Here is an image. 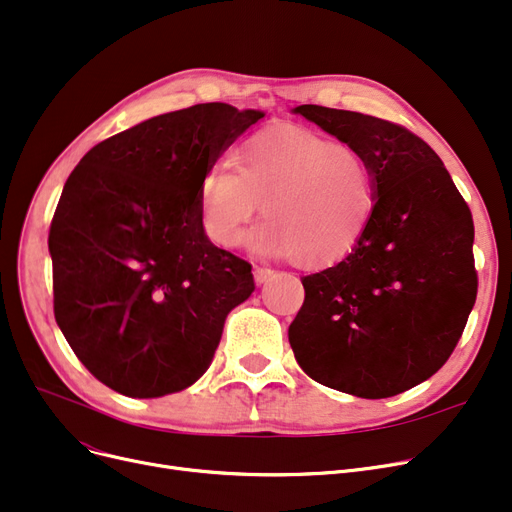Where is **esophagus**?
<instances>
[{
  "label": "esophagus",
  "mask_w": 512,
  "mask_h": 512,
  "mask_svg": "<svg viewBox=\"0 0 512 512\" xmlns=\"http://www.w3.org/2000/svg\"><path fill=\"white\" fill-rule=\"evenodd\" d=\"M253 276H255L257 284H267V282H272L278 274L274 270H270V267H255Z\"/></svg>",
  "instance_id": "esophagus-1"
}]
</instances>
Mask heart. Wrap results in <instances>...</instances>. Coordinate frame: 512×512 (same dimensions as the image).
Segmentation results:
<instances>
[{
    "mask_svg": "<svg viewBox=\"0 0 512 512\" xmlns=\"http://www.w3.org/2000/svg\"><path fill=\"white\" fill-rule=\"evenodd\" d=\"M249 247L330 270L367 238L378 211V180L367 157L303 126L259 130L230 164L213 166L199 188L201 220L218 247L234 249L259 211Z\"/></svg>",
    "mask_w": 512,
    "mask_h": 512,
    "instance_id": "b5f03b06",
    "label": "heart"
}]
</instances>
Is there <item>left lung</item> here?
<instances>
[{
    "label": "left lung",
    "mask_w": 512,
    "mask_h": 512,
    "mask_svg": "<svg viewBox=\"0 0 512 512\" xmlns=\"http://www.w3.org/2000/svg\"><path fill=\"white\" fill-rule=\"evenodd\" d=\"M292 114L359 149L378 180L363 245L303 278L288 328L294 359L328 388L396 396L432 378L465 330L477 297L471 211L438 153L407 128L324 105Z\"/></svg>",
    "instance_id": "8db88e82"
}]
</instances>
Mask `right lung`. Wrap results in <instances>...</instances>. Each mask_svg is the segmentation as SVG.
I'll return each instance as SVG.
<instances>
[{"label":"right lung","instance_id":"1","mask_svg":"<svg viewBox=\"0 0 512 512\" xmlns=\"http://www.w3.org/2000/svg\"><path fill=\"white\" fill-rule=\"evenodd\" d=\"M263 116L228 103L161 114L101 141L68 176L49 228L53 313L112 390L159 398L193 386L255 290L251 265L205 234L199 188Z\"/></svg>","mask_w":512,"mask_h":512}]
</instances>
